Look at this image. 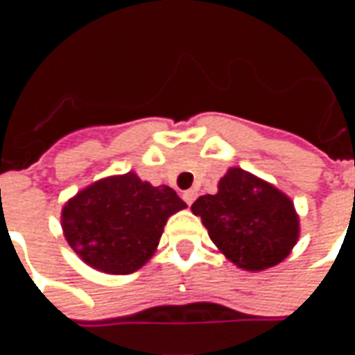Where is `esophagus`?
Returning a JSON list of instances; mask_svg holds the SVG:
<instances>
[{
	"instance_id": "1",
	"label": "esophagus",
	"mask_w": 355,
	"mask_h": 355,
	"mask_svg": "<svg viewBox=\"0 0 355 355\" xmlns=\"http://www.w3.org/2000/svg\"><path fill=\"white\" fill-rule=\"evenodd\" d=\"M196 196H198V192H196V190H186V192L182 193V200H184L188 205H192L193 200H196Z\"/></svg>"
}]
</instances>
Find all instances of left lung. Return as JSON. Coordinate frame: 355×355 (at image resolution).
I'll return each instance as SVG.
<instances>
[{
	"label": "left lung",
	"instance_id": "1",
	"mask_svg": "<svg viewBox=\"0 0 355 355\" xmlns=\"http://www.w3.org/2000/svg\"><path fill=\"white\" fill-rule=\"evenodd\" d=\"M192 211L226 259L251 272L282 262L298 239L293 201L238 167L220 178L215 196L198 198Z\"/></svg>",
	"mask_w": 355,
	"mask_h": 355
}]
</instances>
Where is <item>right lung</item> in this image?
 Returning a JSON list of instances; mask_svg holds the SVG:
<instances>
[{
  "mask_svg": "<svg viewBox=\"0 0 355 355\" xmlns=\"http://www.w3.org/2000/svg\"><path fill=\"white\" fill-rule=\"evenodd\" d=\"M184 207L173 188L127 173L98 180L68 201L62 230L89 266L125 275L154 254L167 218Z\"/></svg>",
  "mask_w": 355,
  "mask_h": 355,
  "instance_id": "obj_1",
  "label": "right lung"
}]
</instances>
